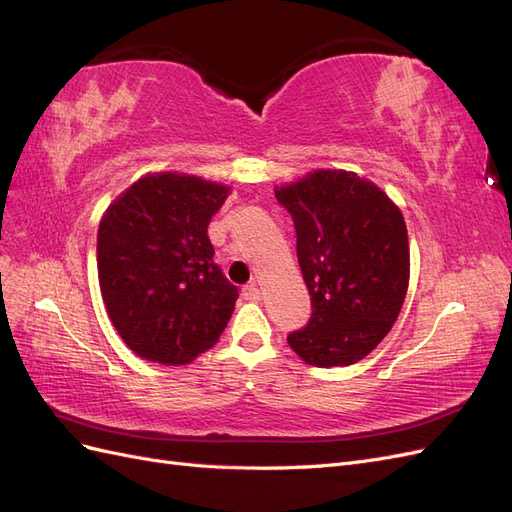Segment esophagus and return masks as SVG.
Wrapping results in <instances>:
<instances>
[{
    "mask_svg": "<svg viewBox=\"0 0 512 512\" xmlns=\"http://www.w3.org/2000/svg\"><path fill=\"white\" fill-rule=\"evenodd\" d=\"M241 294H243V299H245V301H258V299H260V290H258V286H256V284H247V286H243Z\"/></svg>",
    "mask_w": 512,
    "mask_h": 512,
    "instance_id": "34e87169",
    "label": "esophagus"
}]
</instances>
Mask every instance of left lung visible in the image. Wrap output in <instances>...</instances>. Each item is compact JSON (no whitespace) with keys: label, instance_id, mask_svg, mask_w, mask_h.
I'll use <instances>...</instances> for the list:
<instances>
[{"label":"left lung","instance_id":"1","mask_svg":"<svg viewBox=\"0 0 512 512\" xmlns=\"http://www.w3.org/2000/svg\"><path fill=\"white\" fill-rule=\"evenodd\" d=\"M292 215L312 318L288 335L307 365L344 367L374 350L397 320L410 282L404 215L350 170H314L275 188Z\"/></svg>","mask_w":512,"mask_h":512}]
</instances>
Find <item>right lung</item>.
Listing matches in <instances>:
<instances>
[{"mask_svg":"<svg viewBox=\"0 0 512 512\" xmlns=\"http://www.w3.org/2000/svg\"><path fill=\"white\" fill-rule=\"evenodd\" d=\"M230 188L151 173L100 220L98 280L108 318L138 356L188 365L218 342L239 297L213 262L207 226Z\"/></svg>","mask_w":512,"mask_h":512,"instance_id":"obj_1","label":"right lung"}]
</instances>
